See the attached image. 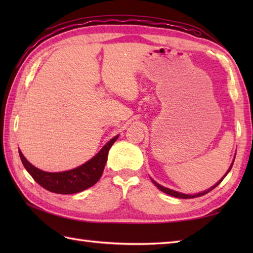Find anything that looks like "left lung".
Wrapping results in <instances>:
<instances>
[{
	"mask_svg": "<svg viewBox=\"0 0 253 253\" xmlns=\"http://www.w3.org/2000/svg\"><path fill=\"white\" fill-rule=\"evenodd\" d=\"M233 164L234 163H232V165H230V168H229V169L227 170V173H226V175L228 174V171L232 169V168H233ZM225 175V176H226ZM225 176L223 177V178L219 180V181H217L215 185H214L212 188H210V189H208L207 191H203V192H200V193H197V195H185V193H180V192H177V191H174V190H171V189H169V188H165V187H163V186H161V185H159L157 181H154L153 179H151L152 180V182L153 184L157 186L159 189L161 190V191H163V192H165V193H168V195H169V196H173V197H176V198H180V199H191V198H197V197H201V196H204V195H207L208 192H210L211 191L212 189H214V188H215L217 185H219L221 184V181L225 178Z\"/></svg>",
	"mask_w": 253,
	"mask_h": 253,
	"instance_id": "1",
	"label": "left lung"
}]
</instances>
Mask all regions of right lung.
Here are the masks:
<instances>
[{"mask_svg":"<svg viewBox=\"0 0 253 253\" xmlns=\"http://www.w3.org/2000/svg\"><path fill=\"white\" fill-rule=\"evenodd\" d=\"M117 138L118 136L111 139L101 149V151L87 163L78 166L77 169L60 171V173H47V171L35 168L25 159L20 151L19 157L27 171L44 189L51 192L61 193V195H73V193L88 189L89 187L98 182L100 177L103 174L109 150Z\"/></svg>","mask_w":253,"mask_h":253,"instance_id":"right-lung-1","label":"right lung"}]
</instances>
